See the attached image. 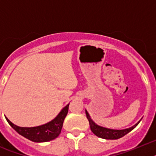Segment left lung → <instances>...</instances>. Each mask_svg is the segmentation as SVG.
<instances>
[{"label": "left lung", "instance_id": "1", "mask_svg": "<svg viewBox=\"0 0 156 156\" xmlns=\"http://www.w3.org/2000/svg\"><path fill=\"white\" fill-rule=\"evenodd\" d=\"M86 115L88 121H89V124H90V129H91V131L98 137H101V138L103 139H107V140H115V139H119L120 138V137H123V136H125L126 133H128L129 132L131 131L132 129H134V128L138 125V123L140 121V120L138 122H137L134 126H131V127L129 128H127V129H113L103 127V126H98V125L96 124V123L91 119L90 115H89V113H88L87 110Z\"/></svg>", "mask_w": 156, "mask_h": 156}]
</instances>
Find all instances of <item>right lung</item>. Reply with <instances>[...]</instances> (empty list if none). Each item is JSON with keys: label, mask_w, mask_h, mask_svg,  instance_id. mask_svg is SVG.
<instances>
[{"label": "right lung", "mask_w": 156, "mask_h": 156, "mask_svg": "<svg viewBox=\"0 0 156 156\" xmlns=\"http://www.w3.org/2000/svg\"><path fill=\"white\" fill-rule=\"evenodd\" d=\"M68 104L62 109L58 115L46 124L34 127H20L13 124L6 117L8 122L16 132L29 140L34 142H47L58 137L61 133L63 122L69 110Z\"/></svg>", "instance_id": "right-lung-1"}]
</instances>
